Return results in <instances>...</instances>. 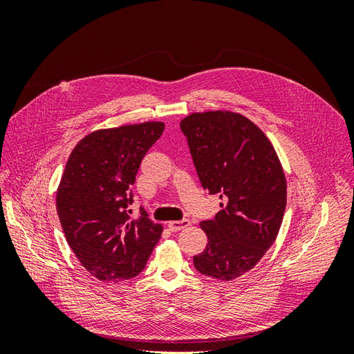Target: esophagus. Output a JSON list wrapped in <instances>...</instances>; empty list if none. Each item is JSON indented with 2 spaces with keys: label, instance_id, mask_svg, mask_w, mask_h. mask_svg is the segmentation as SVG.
<instances>
[{
  "label": "esophagus",
  "instance_id": "34e87169",
  "mask_svg": "<svg viewBox=\"0 0 354 354\" xmlns=\"http://www.w3.org/2000/svg\"><path fill=\"white\" fill-rule=\"evenodd\" d=\"M187 226H190V221H189L187 218L177 220V221H169V223H168V229H169L171 232L183 230V229H186Z\"/></svg>",
  "mask_w": 354,
  "mask_h": 354
}]
</instances>
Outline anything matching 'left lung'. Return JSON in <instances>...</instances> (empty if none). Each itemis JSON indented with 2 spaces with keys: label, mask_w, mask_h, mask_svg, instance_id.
<instances>
[{
  "label": "left lung",
  "mask_w": 354,
  "mask_h": 354,
  "mask_svg": "<svg viewBox=\"0 0 354 354\" xmlns=\"http://www.w3.org/2000/svg\"><path fill=\"white\" fill-rule=\"evenodd\" d=\"M199 181L224 203L201 223L208 243L195 269L220 281L250 272L273 245L286 207V180L272 143L248 118L227 111L180 122Z\"/></svg>",
  "instance_id": "obj_1"
}]
</instances>
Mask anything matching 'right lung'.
<instances>
[{
	"label": "right lung",
	"mask_w": 354,
	"mask_h": 354,
	"mask_svg": "<svg viewBox=\"0 0 354 354\" xmlns=\"http://www.w3.org/2000/svg\"><path fill=\"white\" fill-rule=\"evenodd\" d=\"M164 128L143 122L94 131L68 159L56 198L59 220L71 250L99 281L137 276L162 233L143 208L131 220L128 207L142 159Z\"/></svg>",
	"instance_id": "1"
}]
</instances>
